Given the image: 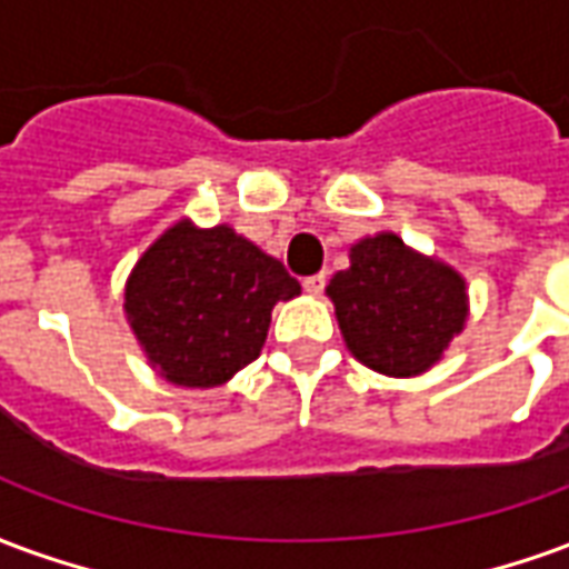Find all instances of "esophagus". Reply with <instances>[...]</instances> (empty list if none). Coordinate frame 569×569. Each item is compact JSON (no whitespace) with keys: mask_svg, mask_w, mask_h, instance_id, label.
Returning <instances> with one entry per match:
<instances>
[{"mask_svg":"<svg viewBox=\"0 0 569 569\" xmlns=\"http://www.w3.org/2000/svg\"><path fill=\"white\" fill-rule=\"evenodd\" d=\"M305 289H308L310 296H322V289H326V273H310V277H305Z\"/></svg>","mask_w":569,"mask_h":569,"instance_id":"esophagus-1","label":"esophagus"}]
</instances>
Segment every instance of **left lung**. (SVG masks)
Instances as JSON below:
<instances>
[{
    "label": "left lung",
    "mask_w": 569,
    "mask_h": 569,
    "mask_svg": "<svg viewBox=\"0 0 569 569\" xmlns=\"http://www.w3.org/2000/svg\"><path fill=\"white\" fill-rule=\"evenodd\" d=\"M326 292L350 353L393 378L427 371L466 322L463 277L396 234L359 240Z\"/></svg>",
    "instance_id": "1"
}]
</instances>
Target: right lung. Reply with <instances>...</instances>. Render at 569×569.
I'll list each match as a JSON object with an SVG mask.
<instances>
[{
  "label": "right lung",
  "mask_w": 569,
  "mask_h": 569,
  "mask_svg": "<svg viewBox=\"0 0 569 569\" xmlns=\"http://www.w3.org/2000/svg\"><path fill=\"white\" fill-rule=\"evenodd\" d=\"M301 292L283 261L234 228L173 224L128 280L130 329L151 366L179 387H219L261 353L271 310Z\"/></svg>",
  "instance_id": "right-lung-1"
}]
</instances>
